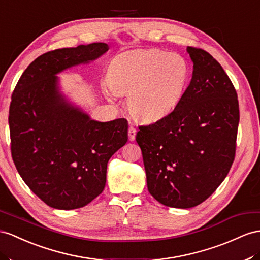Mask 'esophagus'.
Listing matches in <instances>:
<instances>
[{
  "mask_svg": "<svg viewBox=\"0 0 260 260\" xmlns=\"http://www.w3.org/2000/svg\"><path fill=\"white\" fill-rule=\"evenodd\" d=\"M136 133H137L136 128H135V127H133V126H129V128H128V138H129V141H131V142L135 141Z\"/></svg>",
  "mask_w": 260,
  "mask_h": 260,
  "instance_id": "obj_1",
  "label": "esophagus"
}]
</instances>
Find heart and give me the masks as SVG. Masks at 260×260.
Segmentation results:
<instances>
[{"label": "heart", "instance_id": "b5f03b06", "mask_svg": "<svg viewBox=\"0 0 260 260\" xmlns=\"http://www.w3.org/2000/svg\"><path fill=\"white\" fill-rule=\"evenodd\" d=\"M189 76V64L180 55L159 49L136 50L113 59L108 83L116 94H127L126 106L133 117L152 122L178 105Z\"/></svg>", "mask_w": 260, "mask_h": 260}]
</instances>
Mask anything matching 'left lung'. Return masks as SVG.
I'll return each instance as SVG.
<instances>
[{
	"label": "left lung",
	"instance_id": "1",
	"mask_svg": "<svg viewBox=\"0 0 260 260\" xmlns=\"http://www.w3.org/2000/svg\"><path fill=\"white\" fill-rule=\"evenodd\" d=\"M193 61L188 88L175 110L138 126L149 193L166 206L193 208L228 176L239 122L236 90L208 51L187 48Z\"/></svg>",
	"mask_w": 260,
	"mask_h": 260
}]
</instances>
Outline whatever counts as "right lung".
Instances as JSON below:
<instances>
[{"mask_svg":"<svg viewBox=\"0 0 260 260\" xmlns=\"http://www.w3.org/2000/svg\"><path fill=\"white\" fill-rule=\"evenodd\" d=\"M108 50L106 44L94 43L46 52L26 68L13 91V161L28 188L54 209L82 208L101 194L109 159L128 139L125 118L92 121L58 92V72Z\"/></svg>","mask_w":260,"mask_h":260,"instance_id":"add662e5","label":"right lung"}]
</instances>
